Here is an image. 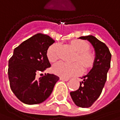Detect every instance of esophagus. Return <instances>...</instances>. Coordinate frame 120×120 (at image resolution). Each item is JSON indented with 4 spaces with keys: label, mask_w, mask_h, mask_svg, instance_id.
I'll return each instance as SVG.
<instances>
[{
    "label": "esophagus",
    "mask_w": 120,
    "mask_h": 120,
    "mask_svg": "<svg viewBox=\"0 0 120 120\" xmlns=\"http://www.w3.org/2000/svg\"><path fill=\"white\" fill-rule=\"evenodd\" d=\"M60 80H62V81H67L69 80V78H64V77H60Z\"/></svg>",
    "instance_id": "obj_1"
}]
</instances>
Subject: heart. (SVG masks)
Wrapping results in <instances>:
<instances>
[{
    "mask_svg": "<svg viewBox=\"0 0 120 120\" xmlns=\"http://www.w3.org/2000/svg\"><path fill=\"white\" fill-rule=\"evenodd\" d=\"M71 46L77 52L75 60L80 61L86 67H90L93 62L94 57L93 55L88 51L90 49V45L88 43L82 39H74L71 41ZM58 49L59 44L56 43L53 44L49 47L46 52V56L51 62H55L58 59ZM52 70L53 72L58 76L68 78L81 74L83 71V67L79 62L67 63L60 61L53 65Z\"/></svg>",
    "mask_w": 120,
    "mask_h": 120,
    "instance_id": "1",
    "label": "heart"
}]
</instances>
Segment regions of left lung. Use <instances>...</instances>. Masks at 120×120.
<instances>
[{"mask_svg":"<svg viewBox=\"0 0 120 120\" xmlns=\"http://www.w3.org/2000/svg\"><path fill=\"white\" fill-rule=\"evenodd\" d=\"M88 40L94 46L96 58L93 68L83 76L79 88L70 92L74 104L81 108L90 107L99 97L107 79V73L110 67L111 53L107 46L92 35L81 37Z\"/></svg>","mask_w":120,"mask_h":120,"instance_id":"1","label":"left lung"}]
</instances>
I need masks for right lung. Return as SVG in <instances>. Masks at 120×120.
I'll use <instances>...</instances> for the list:
<instances>
[{"label":"right lung","instance_id":"add662e5","mask_svg":"<svg viewBox=\"0 0 120 120\" xmlns=\"http://www.w3.org/2000/svg\"><path fill=\"white\" fill-rule=\"evenodd\" d=\"M55 42L51 37L37 34L16 47L8 63L10 88L15 96L26 104L44 101L51 94L59 77L47 74L37 79L36 75L51 67L46 52Z\"/></svg>","mask_w":120,"mask_h":120}]
</instances>
